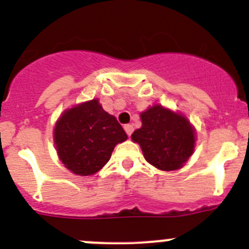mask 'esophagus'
<instances>
[{
	"label": "esophagus",
	"instance_id": "esophagus-1",
	"mask_svg": "<svg viewBox=\"0 0 249 249\" xmlns=\"http://www.w3.org/2000/svg\"><path fill=\"white\" fill-rule=\"evenodd\" d=\"M124 130H125V132L127 134V136L130 137V136H131L132 131H134V127H132V125L126 124V125H124Z\"/></svg>",
	"mask_w": 249,
	"mask_h": 249
}]
</instances>
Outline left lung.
Returning <instances> with one entry per match:
<instances>
[{"label":"left lung","instance_id":"left-lung-1","mask_svg":"<svg viewBox=\"0 0 249 249\" xmlns=\"http://www.w3.org/2000/svg\"><path fill=\"white\" fill-rule=\"evenodd\" d=\"M142 127L131 139L142 148L150 165L164 171L183 166L194 152V129L185 117L157 106L141 113Z\"/></svg>","mask_w":249,"mask_h":249}]
</instances>
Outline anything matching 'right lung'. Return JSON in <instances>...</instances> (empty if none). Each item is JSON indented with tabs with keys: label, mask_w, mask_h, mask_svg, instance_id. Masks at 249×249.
Listing matches in <instances>:
<instances>
[{
	"label": "right lung",
	"mask_w": 249,
	"mask_h": 249,
	"mask_svg": "<svg viewBox=\"0 0 249 249\" xmlns=\"http://www.w3.org/2000/svg\"><path fill=\"white\" fill-rule=\"evenodd\" d=\"M126 139L122 125L102 109L97 100L65 110L54 130L60 159L78 176L100 171L108 162L115 144Z\"/></svg>",
	"instance_id": "1"
}]
</instances>
